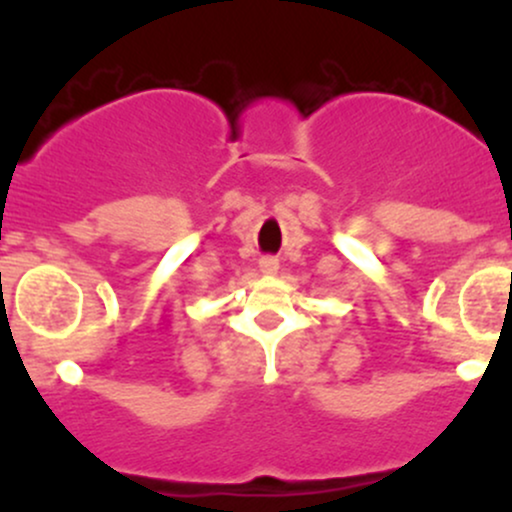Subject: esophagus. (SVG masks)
Returning <instances> with one entry per match:
<instances>
[{"label":"esophagus","mask_w":512,"mask_h":512,"mask_svg":"<svg viewBox=\"0 0 512 512\" xmlns=\"http://www.w3.org/2000/svg\"><path fill=\"white\" fill-rule=\"evenodd\" d=\"M258 268H261L263 274H274L279 270V263H277V258L265 256V258H261V261H258Z\"/></svg>","instance_id":"esophagus-1"}]
</instances>
